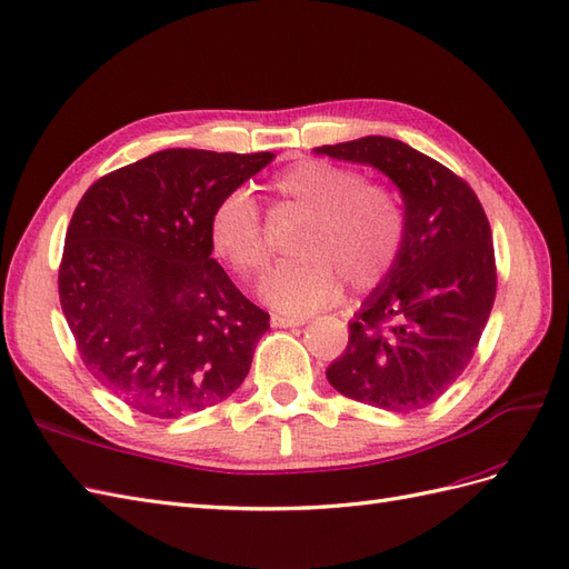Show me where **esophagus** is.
Segmentation results:
<instances>
[{
  "mask_svg": "<svg viewBox=\"0 0 569 569\" xmlns=\"http://www.w3.org/2000/svg\"><path fill=\"white\" fill-rule=\"evenodd\" d=\"M307 319L305 317H286V315H271V327L276 329H290V327H302Z\"/></svg>",
  "mask_w": 569,
  "mask_h": 569,
  "instance_id": "obj_1",
  "label": "esophagus"
}]
</instances>
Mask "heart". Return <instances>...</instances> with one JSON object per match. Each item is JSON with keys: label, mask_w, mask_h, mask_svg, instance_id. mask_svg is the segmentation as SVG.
I'll return each mask as SVG.
<instances>
[{"label": "heart", "mask_w": 569, "mask_h": 569, "mask_svg": "<svg viewBox=\"0 0 569 569\" xmlns=\"http://www.w3.org/2000/svg\"><path fill=\"white\" fill-rule=\"evenodd\" d=\"M271 192L305 214L293 236L298 254L276 267L262 286L264 300L276 310H319L340 296V281L352 293H367L398 262L408 221L388 186L365 181L331 161L302 159L273 178ZM209 240L240 279L252 281L264 273L271 248L246 190H233L217 204Z\"/></svg>", "instance_id": "b5f03b06"}]
</instances>
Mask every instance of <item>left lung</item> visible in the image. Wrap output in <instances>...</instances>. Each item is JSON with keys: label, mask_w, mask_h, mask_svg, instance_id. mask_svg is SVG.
I'll return each mask as SVG.
<instances>
[{"label": "left lung", "mask_w": 569, "mask_h": 569, "mask_svg": "<svg viewBox=\"0 0 569 569\" xmlns=\"http://www.w3.org/2000/svg\"><path fill=\"white\" fill-rule=\"evenodd\" d=\"M315 152L386 173L400 190L408 221L398 262L348 323V348L327 379L338 393L371 408H427L472 360L491 315L489 219L460 176L400 140L367 136Z\"/></svg>", "instance_id": "1"}]
</instances>
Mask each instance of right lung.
<instances>
[{"mask_svg": "<svg viewBox=\"0 0 569 569\" xmlns=\"http://www.w3.org/2000/svg\"><path fill=\"white\" fill-rule=\"evenodd\" d=\"M271 159L161 150L80 198L59 267L61 310L90 375L133 410L186 417L248 377L269 315L212 259L209 221Z\"/></svg>", "mask_w": 569, "mask_h": 569, "instance_id": "obj_1", "label": "right lung"}]
</instances>
